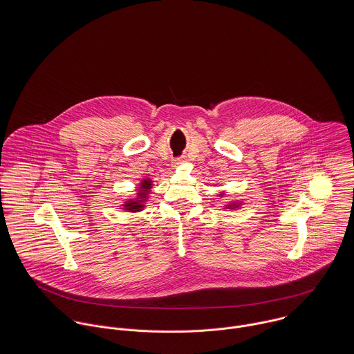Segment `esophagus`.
I'll list each match as a JSON object with an SVG mask.
<instances>
[{"label":"esophagus","mask_w":354,"mask_h":354,"mask_svg":"<svg viewBox=\"0 0 354 354\" xmlns=\"http://www.w3.org/2000/svg\"><path fill=\"white\" fill-rule=\"evenodd\" d=\"M183 162H185V158H176V159H173V165H180V163H183Z\"/></svg>","instance_id":"obj_1"}]
</instances>
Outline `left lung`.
<instances>
[{
	"mask_svg": "<svg viewBox=\"0 0 354 354\" xmlns=\"http://www.w3.org/2000/svg\"><path fill=\"white\" fill-rule=\"evenodd\" d=\"M221 196H223V194H221ZM239 204H240V203H233V204H229V205H227V208H232V207H233V208H237V205H239Z\"/></svg>",
	"mask_w": 354,
	"mask_h": 354,
	"instance_id": "8db88e82",
	"label": "left lung"
}]
</instances>
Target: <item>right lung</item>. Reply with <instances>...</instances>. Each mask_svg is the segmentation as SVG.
Here are the masks:
<instances>
[{
	"label": "right lung",
	"mask_w": 354,
	"mask_h": 354,
	"mask_svg": "<svg viewBox=\"0 0 354 354\" xmlns=\"http://www.w3.org/2000/svg\"><path fill=\"white\" fill-rule=\"evenodd\" d=\"M152 181L150 178H145L140 183L139 191H138V198L136 199H131L128 202L124 203V209L129 211V212H138L142 211L145 208V203L149 198L150 189H151Z\"/></svg>",
	"instance_id": "right-lung-1"
}]
</instances>
